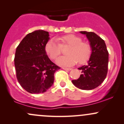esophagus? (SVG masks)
Here are the masks:
<instances>
[{
  "instance_id": "34e87169",
  "label": "esophagus",
  "mask_w": 124,
  "mask_h": 124,
  "mask_svg": "<svg viewBox=\"0 0 124 124\" xmlns=\"http://www.w3.org/2000/svg\"><path fill=\"white\" fill-rule=\"evenodd\" d=\"M62 69H64V70H72V69H71V68H65V67H63V68H62Z\"/></svg>"
}]
</instances>
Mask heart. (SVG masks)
I'll return each mask as SVG.
<instances>
[{"mask_svg":"<svg viewBox=\"0 0 124 124\" xmlns=\"http://www.w3.org/2000/svg\"><path fill=\"white\" fill-rule=\"evenodd\" d=\"M65 46H69L66 52L68 55L61 56L56 60V63L62 66H70L77 62L83 64L89 61L92 55L90 44L82 41L80 37L73 34L59 37L56 40L49 39L45 44V51L51 59L55 60L62 52V47Z\"/></svg>","mask_w":124,"mask_h":124,"instance_id":"b5f03b06","label":"heart"}]
</instances>
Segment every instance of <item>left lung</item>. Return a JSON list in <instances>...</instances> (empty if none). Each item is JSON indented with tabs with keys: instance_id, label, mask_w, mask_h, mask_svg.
<instances>
[{
	"instance_id": "1",
	"label": "left lung",
	"mask_w": 124,
	"mask_h": 124,
	"mask_svg": "<svg viewBox=\"0 0 124 124\" xmlns=\"http://www.w3.org/2000/svg\"><path fill=\"white\" fill-rule=\"evenodd\" d=\"M86 35L90 42L92 52L87 65L78 68L82 75L72 82L79 89L92 90L100 86L106 79L108 72V52L104 41L93 32L80 31Z\"/></svg>"
}]
</instances>
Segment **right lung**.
<instances>
[{
    "label": "right lung",
    "instance_id": "add662e5",
    "mask_svg": "<svg viewBox=\"0 0 124 124\" xmlns=\"http://www.w3.org/2000/svg\"><path fill=\"white\" fill-rule=\"evenodd\" d=\"M49 39L47 31L36 30L28 34L16 48L14 61L17 79L28 93L46 92L53 85L55 72L61 69L45 51Z\"/></svg>",
    "mask_w": 124,
    "mask_h": 124
}]
</instances>
